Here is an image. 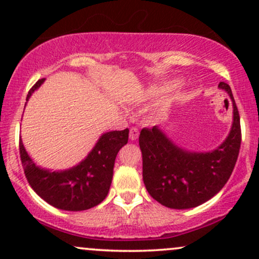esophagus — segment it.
<instances>
[{
  "label": "esophagus",
  "mask_w": 259,
  "mask_h": 259,
  "mask_svg": "<svg viewBox=\"0 0 259 259\" xmlns=\"http://www.w3.org/2000/svg\"><path fill=\"white\" fill-rule=\"evenodd\" d=\"M138 138H139V130L136 129V127H132L129 133V139L132 140V141H135Z\"/></svg>",
  "instance_id": "34e87169"
}]
</instances>
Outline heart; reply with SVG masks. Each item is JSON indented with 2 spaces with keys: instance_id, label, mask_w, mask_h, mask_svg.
I'll return each instance as SVG.
<instances>
[{
  "instance_id": "b5f03b06",
  "label": "heart",
  "mask_w": 259,
  "mask_h": 259,
  "mask_svg": "<svg viewBox=\"0 0 259 259\" xmlns=\"http://www.w3.org/2000/svg\"><path fill=\"white\" fill-rule=\"evenodd\" d=\"M178 85H179V81L168 82V84H165V85H160V86H157V88H154L152 92L156 95H164L170 90H173L175 86H178Z\"/></svg>"
}]
</instances>
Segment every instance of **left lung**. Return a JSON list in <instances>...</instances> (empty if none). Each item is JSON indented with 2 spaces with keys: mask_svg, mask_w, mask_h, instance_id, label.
Instances as JSON below:
<instances>
[{
  "mask_svg": "<svg viewBox=\"0 0 259 259\" xmlns=\"http://www.w3.org/2000/svg\"><path fill=\"white\" fill-rule=\"evenodd\" d=\"M233 103V124L227 139L209 152H194L175 145L158 126L141 130L142 179L157 202L173 209H187L218 194L233 173L241 145L240 115L230 86L218 85Z\"/></svg>",
  "mask_w": 259,
  "mask_h": 259,
  "instance_id": "8db88e82",
  "label": "left lung"
}]
</instances>
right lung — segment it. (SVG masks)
Wrapping results in <instances>:
<instances>
[{"instance_id":"right-lung-1","label":"right lung","mask_w":259,"mask_h":259,"mask_svg":"<svg viewBox=\"0 0 259 259\" xmlns=\"http://www.w3.org/2000/svg\"><path fill=\"white\" fill-rule=\"evenodd\" d=\"M44 81L45 79L38 80L32 86L26 101ZM127 138L129 129L102 134L79 164L57 171L35 164L20 139V159L26 179L42 200L58 209L79 212L97 206L108 195L115 157L120 148L127 144Z\"/></svg>"}]
</instances>
